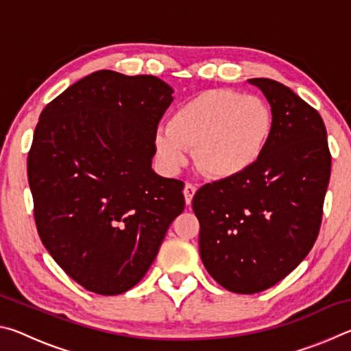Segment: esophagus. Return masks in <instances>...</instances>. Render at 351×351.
I'll return each instance as SVG.
<instances>
[{"label":"esophagus","mask_w":351,"mask_h":351,"mask_svg":"<svg viewBox=\"0 0 351 351\" xmlns=\"http://www.w3.org/2000/svg\"><path fill=\"white\" fill-rule=\"evenodd\" d=\"M195 193H197V186L192 182H187L186 186H184V198H186V204L192 203Z\"/></svg>","instance_id":"esophagus-1"}]
</instances>
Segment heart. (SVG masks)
Instances as JSON below:
<instances>
[{"label":"heart","instance_id":"obj_1","mask_svg":"<svg viewBox=\"0 0 351 351\" xmlns=\"http://www.w3.org/2000/svg\"><path fill=\"white\" fill-rule=\"evenodd\" d=\"M272 114L263 100L232 90L201 93L170 116L167 130L154 134V150L169 171L181 170L189 153L213 180L246 173L268 145Z\"/></svg>","mask_w":351,"mask_h":351}]
</instances>
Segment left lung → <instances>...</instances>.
I'll list each match as a JSON object with an SVG mask.
<instances>
[{
    "label": "left lung",
    "instance_id": "1",
    "mask_svg": "<svg viewBox=\"0 0 351 351\" xmlns=\"http://www.w3.org/2000/svg\"><path fill=\"white\" fill-rule=\"evenodd\" d=\"M247 82L271 105L268 145L246 173L206 184L192 201L201 260L237 294L274 287L311 251L331 171L319 112L276 80Z\"/></svg>",
    "mask_w": 351,
    "mask_h": 351
}]
</instances>
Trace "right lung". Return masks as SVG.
Returning a JSON list of instances; mask_svg holds the SVG:
<instances>
[{
	"mask_svg": "<svg viewBox=\"0 0 351 351\" xmlns=\"http://www.w3.org/2000/svg\"><path fill=\"white\" fill-rule=\"evenodd\" d=\"M171 93L154 75L104 69L41 111L27 156L35 224L58 266L91 293L139 283L186 206L184 182L152 170Z\"/></svg>",
	"mask_w": 351,
	"mask_h": 351,
	"instance_id": "obj_1",
	"label": "right lung"
}]
</instances>
